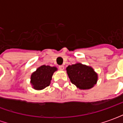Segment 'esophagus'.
Segmentation results:
<instances>
[{"instance_id":"34e87169","label":"esophagus","mask_w":123,"mask_h":123,"mask_svg":"<svg viewBox=\"0 0 123 123\" xmlns=\"http://www.w3.org/2000/svg\"><path fill=\"white\" fill-rule=\"evenodd\" d=\"M59 68L61 70H64V66H63V65H60L59 67Z\"/></svg>"}]
</instances>
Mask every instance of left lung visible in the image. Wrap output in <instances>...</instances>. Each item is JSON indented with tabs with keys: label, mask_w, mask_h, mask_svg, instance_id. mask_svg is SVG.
<instances>
[{
	"label": "left lung",
	"mask_w": 123,
	"mask_h": 123,
	"mask_svg": "<svg viewBox=\"0 0 123 123\" xmlns=\"http://www.w3.org/2000/svg\"><path fill=\"white\" fill-rule=\"evenodd\" d=\"M67 72L71 82L81 90L90 89L98 80V75L92 68L81 63L70 65Z\"/></svg>",
	"instance_id": "8db88e82"
}]
</instances>
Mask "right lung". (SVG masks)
Listing matches in <instances>:
<instances>
[{
	"label": "right lung",
	"instance_id": "obj_1",
	"mask_svg": "<svg viewBox=\"0 0 123 123\" xmlns=\"http://www.w3.org/2000/svg\"><path fill=\"white\" fill-rule=\"evenodd\" d=\"M57 68L56 67L43 65L31 74V83L35 90H42L50 84L51 78Z\"/></svg>",
	"mask_w": 123,
	"mask_h": 123
}]
</instances>
